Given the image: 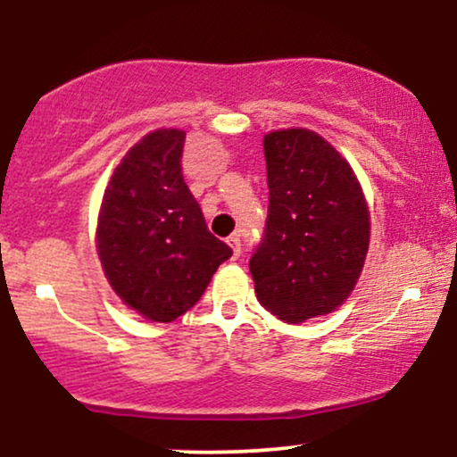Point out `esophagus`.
<instances>
[{
  "label": "esophagus",
  "mask_w": 457,
  "mask_h": 457,
  "mask_svg": "<svg viewBox=\"0 0 457 457\" xmlns=\"http://www.w3.org/2000/svg\"><path fill=\"white\" fill-rule=\"evenodd\" d=\"M228 245L232 246V251H234V258H238L240 255V234H232L228 238Z\"/></svg>",
  "instance_id": "1"
}]
</instances>
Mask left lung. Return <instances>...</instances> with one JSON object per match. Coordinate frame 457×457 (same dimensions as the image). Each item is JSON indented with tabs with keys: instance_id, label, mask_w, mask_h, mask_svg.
Returning <instances> with one entry per match:
<instances>
[{
	"instance_id": "8db88e82",
	"label": "left lung",
	"mask_w": 457,
	"mask_h": 457,
	"mask_svg": "<svg viewBox=\"0 0 457 457\" xmlns=\"http://www.w3.org/2000/svg\"><path fill=\"white\" fill-rule=\"evenodd\" d=\"M269 217L249 260L262 307L298 324L335 312L359 281L370 211L353 167L307 129L264 137Z\"/></svg>"
}]
</instances>
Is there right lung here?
<instances>
[{"label": "right lung", "instance_id": "add662e5", "mask_svg": "<svg viewBox=\"0 0 457 457\" xmlns=\"http://www.w3.org/2000/svg\"><path fill=\"white\" fill-rule=\"evenodd\" d=\"M187 133L159 129L127 152L104 188L96 246L130 309L171 322L202 298L232 249L208 232L182 176Z\"/></svg>", "mask_w": 457, "mask_h": 457}]
</instances>
